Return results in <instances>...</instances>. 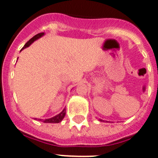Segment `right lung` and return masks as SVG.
Returning a JSON list of instances; mask_svg holds the SVG:
<instances>
[{
	"instance_id": "right-lung-1",
	"label": "right lung",
	"mask_w": 158,
	"mask_h": 158,
	"mask_svg": "<svg viewBox=\"0 0 158 158\" xmlns=\"http://www.w3.org/2000/svg\"><path fill=\"white\" fill-rule=\"evenodd\" d=\"M43 35H44V33H43V32H41V33H39V34L35 35L34 37H32L31 39L29 40V41H27V43L25 44L24 47L22 48V50L24 48H26V47H29V46H30L31 44V43L35 41V40H36L37 39H39V38H40L41 36H43ZM65 110L64 109L62 112L60 113V114H58V115H56V116H54V117H53V118H47V119H45V120H43V119H40V118H39V121H42V122H43V123H60L61 121L62 120V119H63V118L65 117Z\"/></svg>"
}]
</instances>
